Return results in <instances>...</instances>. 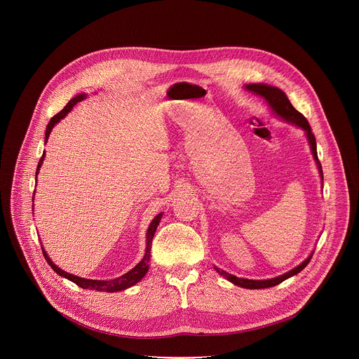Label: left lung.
Listing matches in <instances>:
<instances>
[{"label":"left lung","instance_id":"left-lung-1","mask_svg":"<svg viewBox=\"0 0 359 359\" xmlns=\"http://www.w3.org/2000/svg\"><path fill=\"white\" fill-rule=\"evenodd\" d=\"M244 88L252 93H255L257 96L263 97L266 100L267 107L270 108V111L280 119L302 129L305 132V136H306V140H309V144H310V149H311V153H313V158L317 163V168H318V173H320V177H321V183L324 182V176H323V168H321V163L318 161V155H317V142H316V136L313 135L311 132V126L309 123V121H306L304 118L302 114H299L292 105L291 102L288 100L287 95L277 86H271V85H267V83H248V85H244ZM313 257V252L306 257L301 264H298L297 267H294L292 270L278 276V277H274V278H269V280H248V278H240V277H236L233 274H229L227 271L219 269L215 266V270L223 276L226 280H229L230 283H233L234 285H238V287H243V288H248V290H259V288H269V287H274L280 283H283L284 280L298 274L299 271H302L306 264L310 263Z\"/></svg>","mask_w":359,"mask_h":359}]
</instances>
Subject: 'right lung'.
<instances>
[{
    "label": "right lung",
    "instance_id": "1",
    "mask_svg": "<svg viewBox=\"0 0 359 359\" xmlns=\"http://www.w3.org/2000/svg\"><path fill=\"white\" fill-rule=\"evenodd\" d=\"M83 99H86V93H79V95H76L75 97H72V99L68 102L67 107H65L60 114H57L54 118H50V121H49V123H48V126H46V130H45V144H46L48 137H49V135H50V130L54 129V126H55L57 123H60L61 119H64V118L72 111V108L78 104V102H81V100H83ZM43 158H45V151L42 153V158H41V161H39V163H38L35 177L38 176V173H39V170H41V166H42V163H43ZM35 180H36V179H35ZM34 194H35V190H34ZM32 200H34V196H32ZM162 216H163V213H159L155 219H153V220L150 222V224H149V229H147V233H146V250H144L143 259H142L130 271H128L126 274H123V276H121V277H118V278H114V280H89V278H82V277L69 274V273L61 270L58 266H55L53 262H50L48 252H46V251L43 250V247H42L43 257L46 259V262H48V264L50 266V269H53L57 274H60L61 277L68 278L69 281L75 283V284L79 285L81 288H85V290H95V291H104V292H116V291L126 290V288H129V287L137 284V283L146 276V273H147V270H149L151 240H153V236H155V231H156V229H158V226H159V223H161V220H162Z\"/></svg>",
    "mask_w": 359,
    "mask_h": 359
}]
</instances>
